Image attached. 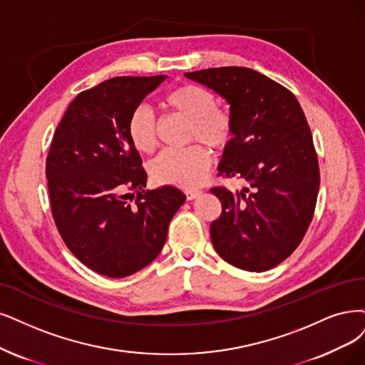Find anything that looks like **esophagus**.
<instances>
[{
    "label": "esophagus",
    "instance_id": "1",
    "mask_svg": "<svg viewBox=\"0 0 365 365\" xmlns=\"http://www.w3.org/2000/svg\"><path fill=\"white\" fill-rule=\"evenodd\" d=\"M200 195H201V191H186V198L187 200H195Z\"/></svg>",
    "mask_w": 365,
    "mask_h": 365
}]
</instances>
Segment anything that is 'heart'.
I'll return each mask as SVG.
<instances>
[{"instance_id": "obj_1", "label": "heart", "mask_w": 365, "mask_h": 365, "mask_svg": "<svg viewBox=\"0 0 365 365\" xmlns=\"http://www.w3.org/2000/svg\"><path fill=\"white\" fill-rule=\"evenodd\" d=\"M165 105L175 114L190 120L187 140L200 141L221 152L235 137L232 114L218 108L217 94L197 84H183L165 96ZM158 121L150 106H135L128 120L130 143L143 153L156 145ZM210 156L205 147L191 145L183 150H164L150 164V174L156 183L194 190L205 182Z\"/></svg>"}]
</instances>
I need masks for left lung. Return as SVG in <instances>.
I'll use <instances>...</instances> for the list:
<instances>
[{"label": "left lung", "instance_id": "left-lung-1", "mask_svg": "<svg viewBox=\"0 0 365 365\" xmlns=\"http://www.w3.org/2000/svg\"><path fill=\"white\" fill-rule=\"evenodd\" d=\"M185 76L230 105L235 137L218 170L250 185L240 192L210 190L222 205L210 224L213 248L244 271L272 269L301 244L319 194V162L302 108L290 90L248 67H213Z\"/></svg>", "mask_w": 365, "mask_h": 365}]
</instances>
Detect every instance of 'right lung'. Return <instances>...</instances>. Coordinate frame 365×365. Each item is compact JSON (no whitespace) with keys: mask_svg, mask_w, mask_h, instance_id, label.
I'll return each instance as SVG.
<instances>
[{"mask_svg":"<svg viewBox=\"0 0 365 365\" xmlns=\"http://www.w3.org/2000/svg\"><path fill=\"white\" fill-rule=\"evenodd\" d=\"M167 78L115 76L71 102L46 158L53 221L66 247L91 271L123 278L150 264L186 195L174 186L145 191L147 173L128 120ZM126 190L138 194L126 195Z\"/></svg>","mask_w":365,"mask_h":365,"instance_id":"obj_1","label":"right lung"}]
</instances>
